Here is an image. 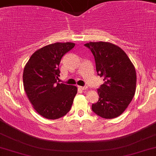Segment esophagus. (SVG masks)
<instances>
[{
  "mask_svg": "<svg viewBox=\"0 0 156 156\" xmlns=\"http://www.w3.org/2000/svg\"><path fill=\"white\" fill-rule=\"evenodd\" d=\"M78 88L81 90H86L87 89V87H78Z\"/></svg>",
  "mask_w": 156,
  "mask_h": 156,
  "instance_id": "obj_1",
  "label": "esophagus"
}]
</instances>
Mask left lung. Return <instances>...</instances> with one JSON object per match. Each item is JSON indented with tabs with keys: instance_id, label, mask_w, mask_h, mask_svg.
<instances>
[{
	"instance_id": "left-lung-1",
	"label": "left lung",
	"mask_w": 156,
	"mask_h": 156,
	"mask_svg": "<svg viewBox=\"0 0 156 156\" xmlns=\"http://www.w3.org/2000/svg\"><path fill=\"white\" fill-rule=\"evenodd\" d=\"M91 50L98 75L104 83L97 90L99 95L92 109L103 119L119 117L133 100L136 89L135 66L125 52L109 42H89L84 44Z\"/></svg>"
}]
</instances>
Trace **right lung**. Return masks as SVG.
Instances as JSON below:
<instances>
[{
	"mask_svg": "<svg viewBox=\"0 0 156 156\" xmlns=\"http://www.w3.org/2000/svg\"><path fill=\"white\" fill-rule=\"evenodd\" d=\"M75 45L71 42L49 44L35 51L25 65L24 91L35 110L45 119H60L73 105L78 89L58 80L61 58Z\"/></svg>",
	"mask_w": 156,
	"mask_h": 156,
	"instance_id": "obj_1",
	"label": "right lung"
}]
</instances>
